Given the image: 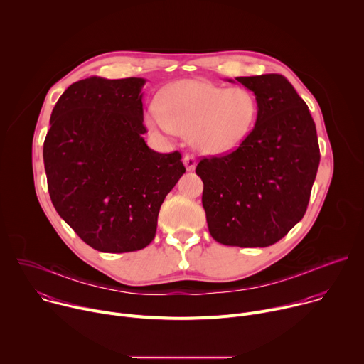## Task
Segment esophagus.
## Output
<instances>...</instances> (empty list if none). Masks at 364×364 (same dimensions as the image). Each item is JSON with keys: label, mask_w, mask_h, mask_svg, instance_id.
I'll use <instances>...</instances> for the list:
<instances>
[{"label": "esophagus", "mask_w": 364, "mask_h": 364, "mask_svg": "<svg viewBox=\"0 0 364 364\" xmlns=\"http://www.w3.org/2000/svg\"><path fill=\"white\" fill-rule=\"evenodd\" d=\"M183 163H184V166H186L187 171H193V170L196 168V166H197L196 157H194L193 154H186V155H184V159H183Z\"/></svg>", "instance_id": "obj_1"}]
</instances>
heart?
<instances>
[{
    "instance_id": "heart-1",
    "label": "heart",
    "mask_w": 364,
    "mask_h": 364,
    "mask_svg": "<svg viewBox=\"0 0 364 364\" xmlns=\"http://www.w3.org/2000/svg\"><path fill=\"white\" fill-rule=\"evenodd\" d=\"M159 105L145 115L146 124L167 134L188 135L190 144L207 155L237 148L252 132L257 102L245 87L215 85L203 79H183L168 85Z\"/></svg>"
}]
</instances>
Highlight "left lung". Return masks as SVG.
Instances as JSON below:
<instances>
[{"instance_id":"1","label":"left lung","mask_w":364,"mask_h":364,"mask_svg":"<svg viewBox=\"0 0 364 364\" xmlns=\"http://www.w3.org/2000/svg\"><path fill=\"white\" fill-rule=\"evenodd\" d=\"M236 80L255 93V127L237 149L203 159L196 173L204 184L201 203L213 239L265 247L305 215L320 164L317 129L306 103L282 75Z\"/></svg>"}]
</instances>
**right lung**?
<instances>
[{"instance_id":"right-lung-1","label":"right lung","mask_w":364,"mask_h":364,"mask_svg":"<svg viewBox=\"0 0 364 364\" xmlns=\"http://www.w3.org/2000/svg\"><path fill=\"white\" fill-rule=\"evenodd\" d=\"M144 85L142 77L75 82L50 117L43 160L51 203L99 252L148 246L166 196L186 173L178 151L145 144Z\"/></svg>"}]
</instances>
